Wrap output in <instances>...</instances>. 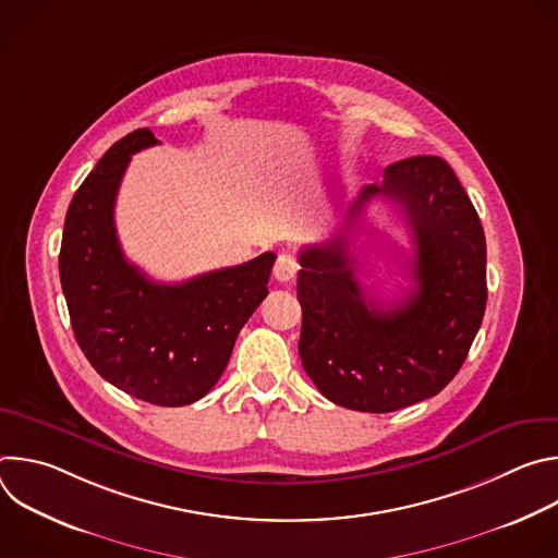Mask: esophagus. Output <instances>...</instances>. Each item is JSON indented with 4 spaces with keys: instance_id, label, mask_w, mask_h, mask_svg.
<instances>
[{
    "instance_id": "obj_1",
    "label": "esophagus",
    "mask_w": 558,
    "mask_h": 558,
    "mask_svg": "<svg viewBox=\"0 0 558 558\" xmlns=\"http://www.w3.org/2000/svg\"><path fill=\"white\" fill-rule=\"evenodd\" d=\"M298 274V260L291 252H282L274 265V276L280 282H289Z\"/></svg>"
}]
</instances>
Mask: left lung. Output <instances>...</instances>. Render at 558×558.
Wrapping results in <instances>:
<instances>
[{
    "label": "left lung",
    "mask_w": 558,
    "mask_h": 558,
    "mask_svg": "<svg viewBox=\"0 0 558 558\" xmlns=\"http://www.w3.org/2000/svg\"><path fill=\"white\" fill-rule=\"evenodd\" d=\"M400 207L415 243V291L381 308L355 278L349 241L300 252L298 351L327 400L360 413H392L437 395L461 368L482 327L486 235L452 168L411 156L384 170L349 207L355 225L373 198Z\"/></svg>",
    "instance_id": "8db88e82"
}]
</instances>
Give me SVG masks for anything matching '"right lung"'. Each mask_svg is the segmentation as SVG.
<instances>
[{"instance_id":"obj_1","label":"right lung","mask_w":558,"mask_h":558,"mask_svg":"<svg viewBox=\"0 0 558 558\" xmlns=\"http://www.w3.org/2000/svg\"><path fill=\"white\" fill-rule=\"evenodd\" d=\"M143 128L117 141L70 201L59 276L74 338L95 371L156 407L198 402L222 375L235 338L267 298L276 254L179 284L128 263L114 203L132 154L156 145Z\"/></svg>"}]
</instances>
